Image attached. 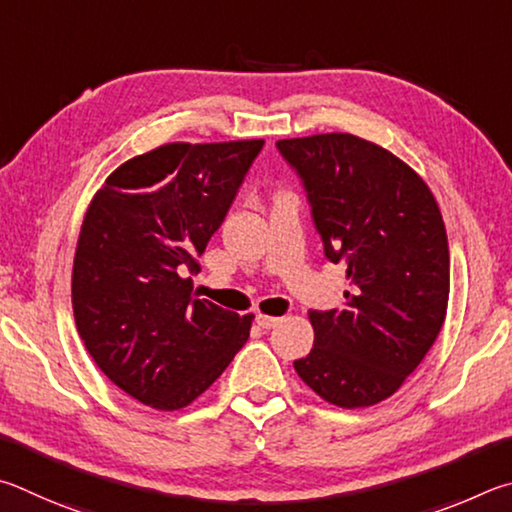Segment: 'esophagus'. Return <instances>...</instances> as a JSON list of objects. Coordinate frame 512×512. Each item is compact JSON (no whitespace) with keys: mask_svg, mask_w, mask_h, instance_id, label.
<instances>
[{"mask_svg":"<svg viewBox=\"0 0 512 512\" xmlns=\"http://www.w3.org/2000/svg\"><path fill=\"white\" fill-rule=\"evenodd\" d=\"M256 324L261 326V328H265V330H270V328H274V326H279L281 324V317H270V315H256Z\"/></svg>","mask_w":512,"mask_h":512,"instance_id":"esophagus-1","label":"esophagus"}]
</instances>
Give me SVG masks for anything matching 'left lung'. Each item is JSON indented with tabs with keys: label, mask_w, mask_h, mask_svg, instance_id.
<instances>
[{
	"label": "left lung",
	"mask_w": 512,
	"mask_h": 512,
	"mask_svg": "<svg viewBox=\"0 0 512 512\" xmlns=\"http://www.w3.org/2000/svg\"><path fill=\"white\" fill-rule=\"evenodd\" d=\"M330 263L346 265L335 310H310L312 351L294 371L330 405L371 407L393 396L441 333L450 249L441 209L414 168L348 132L281 139Z\"/></svg>",
	"instance_id": "1"
}]
</instances>
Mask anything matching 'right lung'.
<instances>
[{
  "label": "right lung",
  "instance_id": "obj_1",
  "mask_svg": "<svg viewBox=\"0 0 512 512\" xmlns=\"http://www.w3.org/2000/svg\"><path fill=\"white\" fill-rule=\"evenodd\" d=\"M263 143H166L121 164L89 202L71 274L78 335L152 409L191 405L247 342L254 315L197 299L191 276Z\"/></svg>",
  "mask_w": 512,
  "mask_h": 512
}]
</instances>
